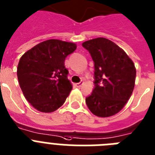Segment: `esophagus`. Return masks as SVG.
I'll list each match as a JSON object with an SVG mask.
<instances>
[{"instance_id":"esophagus-1","label":"esophagus","mask_w":155,"mask_h":155,"mask_svg":"<svg viewBox=\"0 0 155 155\" xmlns=\"http://www.w3.org/2000/svg\"><path fill=\"white\" fill-rule=\"evenodd\" d=\"M82 83L81 82H80V83H78V84H75V86H76V87H81L82 86Z\"/></svg>"}]
</instances>
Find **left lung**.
<instances>
[{
	"instance_id": "left-lung-1",
	"label": "left lung",
	"mask_w": 155,
	"mask_h": 155,
	"mask_svg": "<svg viewBox=\"0 0 155 155\" xmlns=\"http://www.w3.org/2000/svg\"><path fill=\"white\" fill-rule=\"evenodd\" d=\"M94 63V88L86 97L94 115L108 117L124 108L135 87L136 70L127 53L105 38H97L82 44Z\"/></svg>"
}]
</instances>
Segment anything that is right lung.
<instances>
[{
    "label": "right lung",
    "mask_w": 155,
    "mask_h": 155,
    "mask_svg": "<svg viewBox=\"0 0 155 155\" xmlns=\"http://www.w3.org/2000/svg\"><path fill=\"white\" fill-rule=\"evenodd\" d=\"M76 45L58 39L40 42L21 57L17 76L23 95L35 109L52 113L64 103L72 89L64 66Z\"/></svg>",
    "instance_id": "add662e5"
}]
</instances>
